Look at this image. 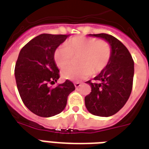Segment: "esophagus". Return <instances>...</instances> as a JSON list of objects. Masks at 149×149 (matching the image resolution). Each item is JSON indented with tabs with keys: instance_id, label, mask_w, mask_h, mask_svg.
Returning <instances> with one entry per match:
<instances>
[{
	"instance_id": "34e87169",
	"label": "esophagus",
	"mask_w": 149,
	"mask_h": 149,
	"mask_svg": "<svg viewBox=\"0 0 149 149\" xmlns=\"http://www.w3.org/2000/svg\"><path fill=\"white\" fill-rule=\"evenodd\" d=\"M81 85H82V84H81L80 82H74V86H75V88H79V86H81Z\"/></svg>"
}]
</instances>
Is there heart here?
<instances>
[{
	"label": "heart",
	"instance_id": "1",
	"mask_svg": "<svg viewBox=\"0 0 149 149\" xmlns=\"http://www.w3.org/2000/svg\"><path fill=\"white\" fill-rule=\"evenodd\" d=\"M112 56V47L106 40L78 36L61 44L54 52V60L60 68L70 63L73 57L79 67H69L62 70L64 79L77 81L101 73L109 64Z\"/></svg>",
	"mask_w": 149,
	"mask_h": 149
}]
</instances>
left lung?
<instances>
[{"instance_id":"8db88e82","label":"left lung","mask_w":149,"mask_h":149,"mask_svg":"<svg viewBox=\"0 0 149 149\" xmlns=\"http://www.w3.org/2000/svg\"><path fill=\"white\" fill-rule=\"evenodd\" d=\"M91 36L107 40L112 47V56L107 67L94 81L86 82L91 92L85 97V105L92 114L109 117L118 113L130 97L134 62L126 47L114 36L105 33Z\"/></svg>"}]
</instances>
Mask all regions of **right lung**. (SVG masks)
I'll return each mask as SVG.
<instances>
[{
  "instance_id": "add662e5",
  "label": "right lung",
  "mask_w": 149,
  "mask_h": 149,
  "mask_svg": "<svg viewBox=\"0 0 149 149\" xmlns=\"http://www.w3.org/2000/svg\"><path fill=\"white\" fill-rule=\"evenodd\" d=\"M68 36L41 34L30 40L19 52L15 66V78L19 96L35 114L49 118L60 113L67 106L68 95L75 90L66 80L52 87L59 79L54 52Z\"/></svg>"
}]
</instances>
